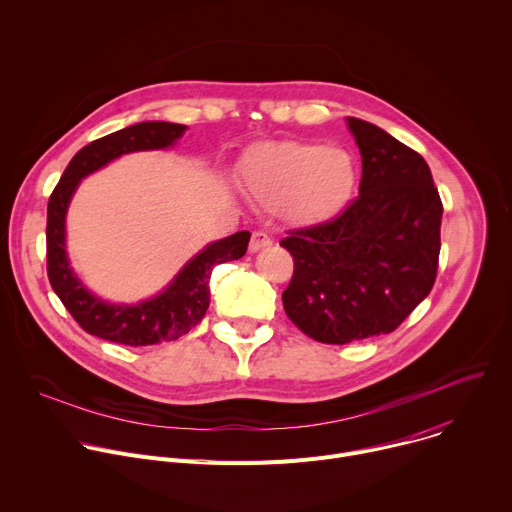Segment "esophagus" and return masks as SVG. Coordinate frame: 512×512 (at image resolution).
<instances>
[{
  "label": "esophagus",
  "instance_id": "1",
  "mask_svg": "<svg viewBox=\"0 0 512 512\" xmlns=\"http://www.w3.org/2000/svg\"><path fill=\"white\" fill-rule=\"evenodd\" d=\"M271 237H267L265 233H261V231H257V233H253V237H251V243H249V251L251 253H257V251H261V249H265V247H271Z\"/></svg>",
  "mask_w": 512,
  "mask_h": 512
}]
</instances>
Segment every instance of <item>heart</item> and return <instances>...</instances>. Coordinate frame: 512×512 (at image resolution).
<instances>
[{
  "mask_svg": "<svg viewBox=\"0 0 512 512\" xmlns=\"http://www.w3.org/2000/svg\"><path fill=\"white\" fill-rule=\"evenodd\" d=\"M241 180L261 206L281 208L298 227H320L352 200L358 168L344 148L291 139L257 145L241 166Z\"/></svg>",
  "mask_w": 512,
  "mask_h": 512,
  "instance_id": "1",
  "label": "heart"
}]
</instances>
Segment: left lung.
<instances>
[{"label": "left lung", "instance_id": "1", "mask_svg": "<svg viewBox=\"0 0 512 512\" xmlns=\"http://www.w3.org/2000/svg\"><path fill=\"white\" fill-rule=\"evenodd\" d=\"M346 123L362 158L358 198L281 241L294 257L283 310L326 344L393 332L427 298L442 247L444 206L427 162L369 121Z\"/></svg>", "mask_w": 512, "mask_h": 512}]
</instances>
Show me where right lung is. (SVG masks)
I'll return each instance as SVG.
<instances>
[{
    "label": "right lung",
    "mask_w": 512,
    "mask_h": 512,
    "mask_svg": "<svg viewBox=\"0 0 512 512\" xmlns=\"http://www.w3.org/2000/svg\"><path fill=\"white\" fill-rule=\"evenodd\" d=\"M186 129L188 127L180 123L141 121L91 141L70 160L48 200V279L70 316L93 336L127 346H150L180 338L190 332L208 310L212 267L241 259L247 253L249 231H239L221 241L208 243L174 275L160 294L137 304H113L95 296L70 267L66 255V212L81 180L125 154L168 150Z\"/></svg>",
    "instance_id": "1"
}]
</instances>
